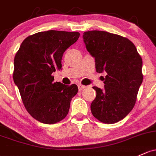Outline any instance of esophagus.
<instances>
[{"label": "esophagus", "mask_w": 156, "mask_h": 156, "mask_svg": "<svg viewBox=\"0 0 156 156\" xmlns=\"http://www.w3.org/2000/svg\"><path fill=\"white\" fill-rule=\"evenodd\" d=\"M85 88V85H81V84L78 85V88H79V91H83V90Z\"/></svg>", "instance_id": "esophagus-1"}]
</instances>
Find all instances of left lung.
Returning <instances> with one entry per match:
<instances>
[{
	"label": "left lung",
	"mask_w": 156,
	"mask_h": 156,
	"mask_svg": "<svg viewBox=\"0 0 156 156\" xmlns=\"http://www.w3.org/2000/svg\"><path fill=\"white\" fill-rule=\"evenodd\" d=\"M87 51L95 58L98 73L106 72L104 88L93 87L96 98L91 105L93 116L104 123L123 119L135 106L143 81L142 58L127 38L105 31L85 32Z\"/></svg>",
	"instance_id": "1"
}]
</instances>
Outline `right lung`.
<instances>
[{
  "label": "right lung",
  "mask_w": 156,
  "mask_h": 156,
  "mask_svg": "<svg viewBox=\"0 0 156 156\" xmlns=\"http://www.w3.org/2000/svg\"><path fill=\"white\" fill-rule=\"evenodd\" d=\"M80 35L78 32H39L25 38L15 56L14 83L27 111L41 123L53 124L63 120L77 94V85L54 83L52 73L61 69L63 53Z\"/></svg>",
  "instance_id": "obj_1"
}]
</instances>
